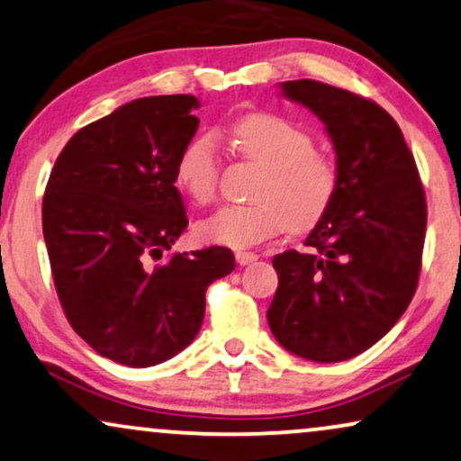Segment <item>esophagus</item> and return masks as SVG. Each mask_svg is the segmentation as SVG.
Listing matches in <instances>:
<instances>
[{"label": "esophagus", "instance_id": "obj_1", "mask_svg": "<svg viewBox=\"0 0 461 461\" xmlns=\"http://www.w3.org/2000/svg\"><path fill=\"white\" fill-rule=\"evenodd\" d=\"M235 258H237L239 265L245 267V265H249V262L258 260V254H254V252H243V249H239V252L235 254Z\"/></svg>", "mask_w": 461, "mask_h": 461}]
</instances>
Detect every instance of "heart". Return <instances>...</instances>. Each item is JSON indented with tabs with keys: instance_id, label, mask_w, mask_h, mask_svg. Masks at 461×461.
<instances>
[{
	"instance_id": "heart-1",
	"label": "heart",
	"mask_w": 461,
	"mask_h": 461,
	"mask_svg": "<svg viewBox=\"0 0 461 461\" xmlns=\"http://www.w3.org/2000/svg\"><path fill=\"white\" fill-rule=\"evenodd\" d=\"M232 141L249 163L265 169L254 190V205L224 207L196 224L201 241L249 248L285 229L311 230L330 209L339 169L330 154L313 150L307 131L277 113L256 112L232 127ZM220 160L216 140L199 135L186 143L176 165V184L196 205L218 194Z\"/></svg>"
}]
</instances>
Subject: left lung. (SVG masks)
Returning <instances> with one entry per match:
<instances>
[{
    "label": "left lung",
    "instance_id": "1",
    "mask_svg": "<svg viewBox=\"0 0 461 461\" xmlns=\"http://www.w3.org/2000/svg\"><path fill=\"white\" fill-rule=\"evenodd\" d=\"M326 124L339 188L307 249L277 254L267 311L275 339L313 362L349 360L385 337L421 271L428 205L413 152L384 107L315 80L284 82Z\"/></svg>",
    "mask_w": 461,
    "mask_h": 461
}]
</instances>
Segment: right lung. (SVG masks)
I'll use <instances>...</instances> for the list:
<instances>
[{
  "instance_id": "obj_1",
  "label": "right lung",
  "mask_w": 461,
  "mask_h": 461,
  "mask_svg": "<svg viewBox=\"0 0 461 461\" xmlns=\"http://www.w3.org/2000/svg\"><path fill=\"white\" fill-rule=\"evenodd\" d=\"M194 107L193 95L121 105L65 143L46 184L41 229L65 318L124 366L188 348L207 285L235 268L218 245L159 262L188 226L176 165L199 127Z\"/></svg>"
}]
</instances>
